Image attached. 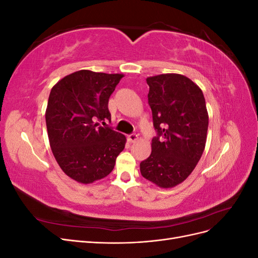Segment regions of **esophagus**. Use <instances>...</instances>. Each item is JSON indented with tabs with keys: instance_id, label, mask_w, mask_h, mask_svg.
I'll list each match as a JSON object with an SVG mask.
<instances>
[{
	"instance_id": "34e87169",
	"label": "esophagus",
	"mask_w": 258,
	"mask_h": 258,
	"mask_svg": "<svg viewBox=\"0 0 258 258\" xmlns=\"http://www.w3.org/2000/svg\"><path fill=\"white\" fill-rule=\"evenodd\" d=\"M138 140H139V136L136 135V134H132V135L128 136V141L130 143H135V142L138 141Z\"/></svg>"
}]
</instances>
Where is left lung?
I'll return each mask as SVG.
<instances>
[{
    "label": "left lung",
    "instance_id": "obj_1",
    "mask_svg": "<svg viewBox=\"0 0 258 258\" xmlns=\"http://www.w3.org/2000/svg\"><path fill=\"white\" fill-rule=\"evenodd\" d=\"M148 104L157 137L150 157L140 163L143 177L161 188L184 182L201 158L209 115L199 86L188 77L168 73L146 79Z\"/></svg>",
    "mask_w": 258,
    "mask_h": 258
}]
</instances>
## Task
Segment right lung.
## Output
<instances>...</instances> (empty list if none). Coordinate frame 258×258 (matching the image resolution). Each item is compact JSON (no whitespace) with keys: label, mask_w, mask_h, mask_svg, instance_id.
<instances>
[{"label":"right lung","mask_w":258,"mask_h":258,"mask_svg":"<svg viewBox=\"0 0 258 258\" xmlns=\"http://www.w3.org/2000/svg\"><path fill=\"white\" fill-rule=\"evenodd\" d=\"M123 74L81 70L53 86L45 118L52 154L74 181L90 184L107 176L126 137L98 121L111 120L108 99Z\"/></svg>","instance_id":"obj_1"}]
</instances>
